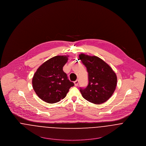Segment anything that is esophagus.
<instances>
[{
	"label": "esophagus",
	"instance_id": "obj_1",
	"mask_svg": "<svg viewBox=\"0 0 146 146\" xmlns=\"http://www.w3.org/2000/svg\"><path fill=\"white\" fill-rule=\"evenodd\" d=\"M79 82V80H76V81H74L75 86H78Z\"/></svg>",
	"mask_w": 146,
	"mask_h": 146
}]
</instances>
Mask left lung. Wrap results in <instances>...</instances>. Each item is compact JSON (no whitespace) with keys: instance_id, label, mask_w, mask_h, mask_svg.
<instances>
[{"instance_id":"1","label":"left lung","mask_w":146,"mask_h":146,"mask_svg":"<svg viewBox=\"0 0 146 146\" xmlns=\"http://www.w3.org/2000/svg\"><path fill=\"white\" fill-rule=\"evenodd\" d=\"M79 58L87 68L89 79L87 87L80 88L82 97L95 104L106 102L115 90L117 84L115 73L109 65L98 57L81 53Z\"/></svg>"}]
</instances>
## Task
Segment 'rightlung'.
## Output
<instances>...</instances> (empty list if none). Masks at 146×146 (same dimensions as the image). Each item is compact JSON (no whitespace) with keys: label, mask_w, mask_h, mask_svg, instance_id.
Returning a JSON list of instances; mask_svg holds the SVG:
<instances>
[{"label":"right lung","mask_w":146,"mask_h":146,"mask_svg":"<svg viewBox=\"0 0 146 146\" xmlns=\"http://www.w3.org/2000/svg\"><path fill=\"white\" fill-rule=\"evenodd\" d=\"M68 56H56L40 66L32 79L33 88L43 101L53 104L66 96L74 82L68 79L63 67Z\"/></svg>","instance_id":"1"}]
</instances>
